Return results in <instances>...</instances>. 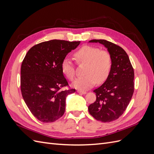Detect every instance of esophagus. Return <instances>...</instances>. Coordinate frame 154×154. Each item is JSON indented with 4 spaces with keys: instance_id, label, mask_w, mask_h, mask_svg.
Returning <instances> with one entry per match:
<instances>
[{
    "instance_id": "1",
    "label": "esophagus",
    "mask_w": 154,
    "mask_h": 154,
    "mask_svg": "<svg viewBox=\"0 0 154 154\" xmlns=\"http://www.w3.org/2000/svg\"><path fill=\"white\" fill-rule=\"evenodd\" d=\"M77 92H78V93H81V94H86V93H87L86 91H82V90H78Z\"/></svg>"
}]
</instances>
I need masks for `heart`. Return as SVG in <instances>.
Instances as JSON below:
<instances>
[{
    "mask_svg": "<svg viewBox=\"0 0 154 154\" xmlns=\"http://www.w3.org/2000/svg\"><path fill=\"white\" fill-rule=\"evenodd\" d=\"M78 64L85 63V75L76 78L72 85L80 89H87L97 83H103L109 77L112 66V58L109 51L91 45H84L74 53ZM62 72L69 80H73L75 68L71 60L66 58L61 64Z\"/></svg>",
    "mask_w": 154,
    "mask_h": 154,
    "instance_id": "obj_1",
    "label": "heart"
}]
</instances>
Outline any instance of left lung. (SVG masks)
Here are the masks:
<instances>
[{"mask_svg":"<svg viewBox=\"0 0 154 154\" xmlns=\"http://www.w3.org/2000/svg\"><path fill=\"white\" fill-rule=\"evenodd\" d=\"M90 42L104 45L111 54L112 66L103 85L96 88V100L88 107L93 118L101 122L118 119L127 109L134 91V71L127 53L120 46L106 40Z\"/></svg>","mask_w":154,"mask_h":154,"instance_id":"1","label":"left lung"}]
</instances>
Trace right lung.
I'll use <instances>...</instances> for the list:
<instances>
[{
	"label": "right lung",
	"instance_id": "add662e5",
	"mask_svg": "<svg viewBox=\"0 0 154 154\" xmlns=\"http://www.w3.org/2000/svg\"><path fill=\"white\" fill-rule=\"evenodd\" d=\"M80 42L52 40L36 44L28 51L21 65L20 89L32 114L43 123H52L66 110V96L76 91L70 88L62 72L66 55ZM67 86L69 88L63 90Z\"/></svg>",
	"mask_w": 154,
	"mask_h": 154
}]
</instances>
